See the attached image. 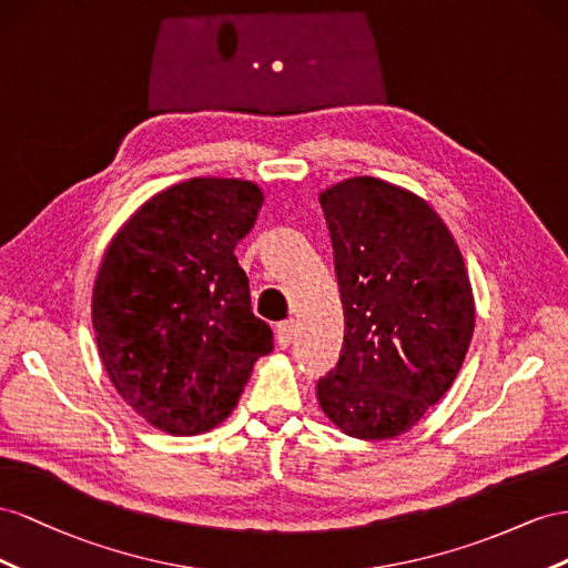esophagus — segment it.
Segmentation results:
<instances>
[{"label": "esophagus", "instance_id": "1", "mask_svg": "<svg viewBox=\"0 0 568 568\" xmlns=\"http://www.w3.org/2000/svg\"><path fill=\"white\" fill-rule=\"evenodd\" d=\"M293 335H295V321L293 318L281 321L278 326H275V339H278V345L283 349L290 347V343H293Z\"/></svg>", "mask_w": 568, "mask_h": 568}]
</instances>
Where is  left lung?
<instances>
[{"label": "left lung", "instance_id": "obj_1", "mask_svg": "<svg viewBox=\"0 0 568 568\" xmlns=\"http://www.w3.org/2000/svg\"><path fill=\"white\" fill-rule=\"evenodd\" d=\"M318 200L345 337L316 397L343 433L387 440L455 383L476 326L471 283L455 237L418 194L359 175Z\"/></svg>", "mask_w": 568, "mask_h": 568}]
</instances>
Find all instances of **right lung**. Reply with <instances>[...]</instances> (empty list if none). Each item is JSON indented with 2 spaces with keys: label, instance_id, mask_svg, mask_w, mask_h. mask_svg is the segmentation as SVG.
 Segmentation results:
<instances>
[{
  "label": "right lung",
  "instance_id": "1",
  "mask_svg": "<svg viewBox=\"0 0 568 568\" xmlns=\"http://www.w3.org/2000/svg\"><path fill=\"white\" fill-rule=\"evenodd\" d=\"M262 204L250 181L192 178L144 202L102 258L97 347L119 395L159 430L216 428L273 349L235 256Z\"/></svg>",
  "mask_w": 568,
  "mask_h": 568
}]
</instances>
